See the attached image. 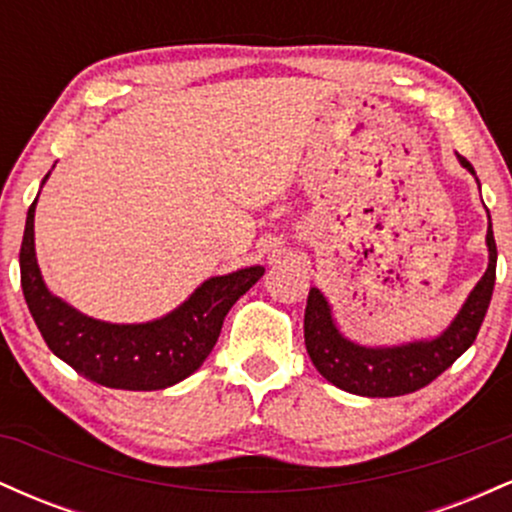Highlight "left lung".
Returning a JSON list of instances; mask_svg holds the SVG:
<instances>
[{
    "label": "left lung",
    "instance_id": "obj_1",
    "mask_svg": "<svg viewBox=\"0 0 512 512\" xmlns=\"http://www.w3.org/2000/svg\"><path fill=\"white\" fill-rule=\"evenodd\" d=\"M457 158H460L462 168L477 175L467 158ZM486 245H489V267L484 276L469 293L448 330L433 339L399 346H361L351 342L339 332L327 298L322 296L320 289H310L303 322L305 349L322 378L330 380L339 390L361 397H399L433 383L474 344L486 310H489L498 260L491 216Z\"/></svg>",
    "mask_w": 512,
    "mask_h": 512
}]
</instances>
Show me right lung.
<instances>
[{"label": "right lung", "mask_w": 512, "mask_h": 512, "mask_svg": "<svg viewBox=\"0 0 512 512\" xmlns=\"http://www.w3.org/2000/svg\"><path fill=\"white\" fill-rule=\"evenodd\" d=\"M50 178L45 175L43 182ZM35 204L19 252L21 289L35 325L57 358L93 383L115 390H163L202 366L233 303L260 281L264 267L211 276L173 313L139 325L93 320L48 291L35 257Z\"/></svg>", "instance_id": "add662e5"}]
</instances>
